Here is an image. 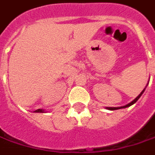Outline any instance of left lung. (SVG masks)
Returning a JSON list of instances; mask_svg holds the SVG:
<instances>
[{
	"instance_id": "1",
	"label": "left lung",
	"mask_w": 155,
	"mask_h": 155,
	"mask_svg": "<svg viewBox=\"0 0 155 155\" xmlns=\"http://www.w3.org/2000/svg\"><path fill=\"white\" fill-rule=\"evenodd\" d=\"M145 89H146V88H145ZM145 89H144V90H143V91H142V92H141V93L139 94V95H138V97H137V98H136V99H135L134 101H131L130 103H129V104H127V105L124 106V107H107V109H109V110H116V109H120V108H124V107H130V106H131V105H132V104H134V103H135V102H136V101H138V99H139V98L141 97V95L143 94V93H144V91H145Z\"/></svg>"
}]
</instances>
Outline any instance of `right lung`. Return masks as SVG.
I'll list each match as a JSON object with an SVG mask.
<instances>
[{
    "label": "right lung",
    "instance_id": "add662e5",
    "mask_svg": "<svg viewBox=\"0 0 155 155\" xmlns=\"http://www.w3.org/2000/svg\"><path fill=\"white\" fill-rule=\"evenodd\" d=\"M35 112H40V113H43V112H44V110H43V109H37V110H35Z\"/></svg>",
    "mask_w": 155,
    "mask_h": 155
}]
</instances>
